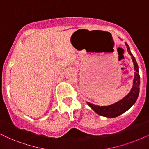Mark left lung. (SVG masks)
<instances>
[{
    "label": "left lung",
    "instance_id": "8db88e82",
    "mask_svg": "<svg viewBox=\"0 0 149 149\" xmlns=\"http://www.w3.org/2000/svg\"><path fill=\"white\" fill-rule=\"evenodd\" d=\"M125 45L127 46V51L129 52V55H131L135 70L134 79L133 80V86L132 88H131V91L122 100L114 103V104L109 105V106H98V105H95L92 103L88 102H86V104L91 107L97 114L108 118H116V117L120 116V115L129 110L135 103L137 97H138L139 93H140V78L138 65H137L135 57L130 51L129 45L127 42H125Z\"/></svg>",
    "mask_w": 149,
    "mask_h": 149
}]
</instances>
